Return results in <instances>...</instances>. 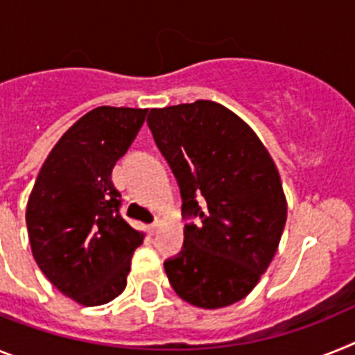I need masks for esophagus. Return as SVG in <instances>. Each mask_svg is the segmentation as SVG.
I'll list each match as a JSON object with an SVG mask.
<instances>
[{
	"mask_svg": "<svg viewBox=\"0 0 355 355\" xmlns=\"http://www.w3.org/2000/svg\"><path fill=\"white\" fill-rule=\"evenodd\" d=\"M159 229H160V221H153V223L148 227V232L152 234V236H155V234L159 232Z\"/></svg>",
	"mask_w": 355,
	"mask_h": 355,
	"instance_id": "1",
	"label": "esophagus"
}]
</instances>
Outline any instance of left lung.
<instances>
[{
	"label": "left lung",
	"mask_w": 355,
	"mask_h": 355,
	"mask_svg": "<svg viewBox=\"0 0 355 355\" xmlns=\"http://www.w3.org/2000/svg\"><path fill=\"white\" fill-rule=\"evenodd\" d=\"M148 126L177 177L184 214L200 218L164 263L169 284L191 306H232L257 286L284 232L279 169L250 126L216 101L152 109Z\"/></svg>",
	"instance_id": "obj_1"
}]
</instances>
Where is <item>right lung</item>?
I'll return each mask as SVG.
<instances>
[{"mask_svg": "<svg viewBox=\"0 0 355 355\" xmlns=\"http://www.w3.org/2000/svg\"><path fill=\"white\" fill-rule=\"evenodd\" d=\"M148 109L96 107L64 132L46 157L26 205L32 254L46 279L76 304L103 306L126 288L144 232L119 214L110 175Z\"/></svg>", "mask_w": 355, "mask_h": 355, "instance_id": "obj_1", "label": "right lung"}]
</instances>
